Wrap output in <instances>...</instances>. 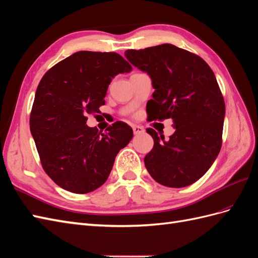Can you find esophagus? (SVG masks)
<instances>
[{
  "instance_id": "34e87169",
  "label": "esophagus",
  "mask_w": 258,
  "mask_h": 258,
  "mask_svg": "<svg viewBox=\"0 0 258 258\" xmlns=\"http://www.w3.org/2000/svg\"><path fill=\"white\" fill-rule=\"evenodd\" d=\"M133 130H134L135 135H140V134L144 133V129L142 127H140V125H134Z\"/></svg>"
}]
</instances>
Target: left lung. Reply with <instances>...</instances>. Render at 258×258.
<instances>
[{
    "instance_id": "1",
    "label": "left lung",
    "mask_w": 258,
    "mask_h": 258,
    "mask_svg": "<svg viewBox=\"0 0 258 258\" xmlns=\"http://www.w3.org/2000/svg\"><path fill=\"white\" fill-rule=\"evenodd\" d=\"M124 55L152 79L148 120L172 118L175 127L167 140L147 129L154 140L144 158L148 172L167 187L191 185L210 168L222 146L225 104L215 73L199 55L171 43L130 49Z\"/></svg>"
}]
</instances>
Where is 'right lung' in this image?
Returning a JSON list of instances; mask_svg holds the SVG:
<instances>
[{"mask_svg": "<svg viewBox=\"0 0 258 258\" xmlns=\"http://www.w3.org/2000/svg\"><path fill=\"white\" fill-rule=\"evenodd\" d=\"M133 67L116 52L79 51L43 75L30 112V131L43 171L63 189L86 194L107 180L133 129L117 121L98 133L86 124L98 112L112 78Z\"/></svg>", "mask_w": 258, "mask_h": 258, "instance_id": "1", "label": "right lung"}]
</instances>
